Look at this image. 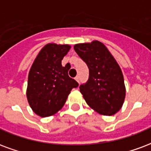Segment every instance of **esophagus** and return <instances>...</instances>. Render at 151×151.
<instances>
[{
	"label": "esophagus",
	"mask_w": 151,
	"mask_h": 151,
	"mask_svg": "<svg viewBox=\"0 0 151 151\" xmlns=\"http://www.w3.org/2000/svg\"><path fill=\"white\" fill-rule=\"evenodd\" d=\"M75 80L79 83V76H77V77H76V78H75Z\"/></svg>",
	"instance_id": "34e87169"
}]
</instances>
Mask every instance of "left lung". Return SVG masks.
Returning a JSON list of instances; mask_svg holds the SVG:
<instances>
[{"instance_id": "left-lung-1", "label": "left lung", "mask_w": 151, "mask_h": 151, "mask_svg": "<svg viewBox=\"0 0 151 151\" xmlns=\"http://www.w3.org/2000/svg\"><path fill=\"white\" fill-rule=\"evenodd\" d=\"M73 49L90 70L87 82L79 87L86 103L100 114L114 115L122 108L126 97L120 66L100 41L77 44Z\"/></svg>"}]
</instances>
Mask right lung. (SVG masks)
<instances>
[{
    "label": "right lung",
    "instance_id": "right-lung-1",
    "mask_svg": "<svg viewBox=\"0 0 151 151\" xmlns=\"http://www.w3.org/2000/svg\"><path fill=\"white\" fill-rule=\"evenodd\" d=\"M69 45H45L30 68L26 90L33 112L42 118L56 114L63 107L73 88L78 83L68 75L61 60L70 50Z\"/></svg>",
    "mask_w": 151,
    "mask_h": 151
}]
</instances>
